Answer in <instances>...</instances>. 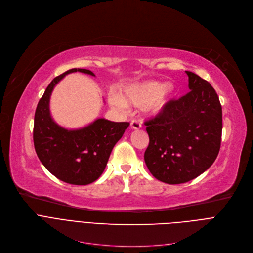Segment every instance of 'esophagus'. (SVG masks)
I'll return each mask as SVG.
<instances>
[{
	"label": "esophagus",
	"mask_w": 253,
	"mask_h": 253,
	"mask_svg": "<svg viewBox=\"0 0 253 253\" xmlns=\"http://www.w3.org/2000/svg\"><path fill=\"white\" fill-rule=\"evenodd\" d=\"M130 126L133 129H140V128H142V124L139 121H132L130 123Z\"/></svg>",
	"instance_id": "1"
}]
</instances>
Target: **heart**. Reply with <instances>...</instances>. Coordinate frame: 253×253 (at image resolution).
I'll return each instance as SVG.
<instances>
[{
    "mask_svg": "<svg viewBox=\"0 0 253 253\" xmlns=\"http://www.w3.org/2000/svg\"><path fill=\"white\" fill-rule=\"evenodd\" d=\"M174 91L175 87L171 83L160 85L158 82L147 81L125 86L122 92L123 97L112 92L109 94L108 100L110 105L120 111H126L127 105L145 106L147 112L155 114L167 105Z\"/></svg>",
    "mask_w": 253,
    "mask_h": 253,
    "instance_id": "obj_1",
    "label": "heart"
}]
</instances>
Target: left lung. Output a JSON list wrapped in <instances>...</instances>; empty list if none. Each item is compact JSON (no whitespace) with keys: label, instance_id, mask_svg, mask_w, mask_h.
Masks as SVG:
<instances>
[{"label":"left lung","instance_id":"left-lung-1","mask_svg":"<svg viewBox=\"0 0 253 253\" xmlns=\"http://www.w3.org/2000/svg\"><path fill=\"white\" fill-rule=\"evenodd\" d=\"M190 92L170 100L145 122L149 145L145 163L157 180L169 185L187 183L211 168L221 141L222 113L211 84L186 71Z\"/></svg>","mask_w":253,"mask_h":253}]
</instances>
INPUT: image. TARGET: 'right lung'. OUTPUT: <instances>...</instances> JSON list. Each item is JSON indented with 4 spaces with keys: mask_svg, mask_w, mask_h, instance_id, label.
<instances>
[{
    "mask_svg": "<svg viewBox=\"0 0 253 253\" xmlns=\"http://www.w3.org/2000/svg\"><path fill=\"white\" fill-rule=\"evenodd\" d=\"M77 71L95 77L88 69L72 68L51 82L36 109L34 144L39 159L53 175L62 182L82 186L95 182L102 174L114 145L123 137L129 123L98 118L79 129L58 126L50 113L51 94L66 74Z\"/></svg>",
    "mask_w": 253,
    "mask_h": 253,
    "instance_id": "obj_1",
    "label": "right lung"
}]
</instances>
